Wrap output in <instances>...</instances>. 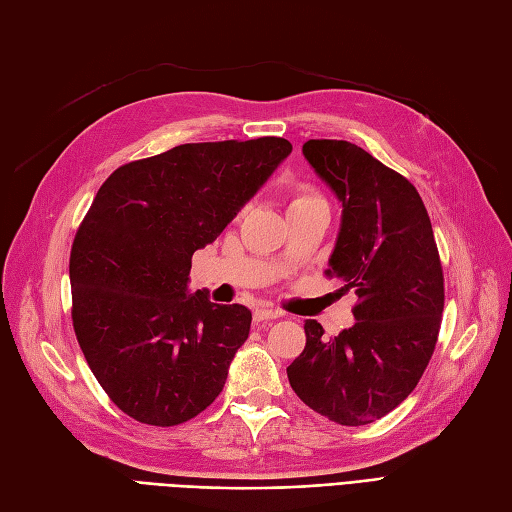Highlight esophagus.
Segmentation results:
<instances>
[{
    "mask_svg": "<svg viewBox=\"0 0 512 512\" xmlns=\"http://www.w3.org/2000/svg\"><path fill=\"white\" fill-rule=\"evenodd\" d=\"M282 314L277 312V309H271V307H256L254 309V320L256 322H262V320H273V318H280Z\"/></svg>",
    "mask_w": 512,
    "mask_h": 512,
    "instance_id": "34e87169",
    "label": "esophagus"
}]
</instances>
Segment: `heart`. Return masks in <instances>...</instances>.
<instances>
[{"instance_id":"b5f03b06","label":"heart","mask_w":512,"mask_h":512,"mask_svg":"<svg viewBox=\"0 0 512 512\" xmlns=\"http://www.w3.org/2000/svg\"><path fill=\"white\" fill-rule=\"evenodd\" d=\"M309 200H320V198L314 192H309L307 188H297V190H294V194H292L290 207L292 205H301V203H309Z\"/></svg>"}]
</instances>
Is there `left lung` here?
<instances>
[{"instance_id": "8db88e82", "label": "left lung", "mask_w": 512, "mask_h": 512, "mask_svg": "<svg viewBox=\"0 0 512 512\" xmlns=\"http://www.w3.org/2000/svg\"><path fill=\"white\" fill-rule=\"evenodd\" d=\"M303 156L342 203L329 277L352 290L354 324L322 337L305 320V348L288 365L292 391L346 427L395 410L421 380L438 342L444 275L414 185L348 141H307Z\"/></svg>"}]
</instances>
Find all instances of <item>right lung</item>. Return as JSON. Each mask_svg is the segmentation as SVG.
<instances>
[{"label": "right lung", "instance_id": "1", "mask_svg": "<svg viewBox=\"0 0 512 512\" xmlns=\"http://www.w3.org/2000/svg\"><path fill=\"white\" fill-rule=\"evenodd\" d=\"M290 151L277 136L188 143L102 183L70 252L72 324L96 380L134 421L173 427L222 393L252 312L190 292L192 254Z\"/></svg>", "mask_w": 512, "mask_h": 512}]
</instances>
